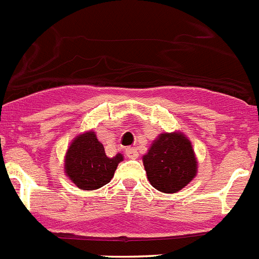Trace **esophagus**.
<instances>
[{
    "label": "esophagus",
    "mask_w": 259,
    "mask_h": 259,
    "mask_svg": "<svg viewBox=\"0 0 259 259\" xmlns=\"http://www.w3.org/2000/svg\"><path fill=\"white\" fill-rule=\"evenodd\" d=\"M125 154H127V157L130 158V159H136V158L139 157V153H137V150L135 149V148H127V149H125Z\"/></svg>",
    "instance_id": "obj_1"
}]
</instances>
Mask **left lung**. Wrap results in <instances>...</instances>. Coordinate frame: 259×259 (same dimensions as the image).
Returning <instances> with one entry per match:
<instances>
[{
	"mask_svg": "<svg viewBox=\"0 0 259 259\" xmlns=\"http://www.w3.org/2000/svg\"><path fill=\"white\" fill-rule=\"evenodd\" d=\"M150 184L162 193L182 191L196 178L198 162L191 140L183 132H164L143 155Z\"/></svg>",
	"mask_w": 259,
	"mask_h": 259,
	"instance_id": "obj_1",
	"label": "left lung"
}]
</instances>
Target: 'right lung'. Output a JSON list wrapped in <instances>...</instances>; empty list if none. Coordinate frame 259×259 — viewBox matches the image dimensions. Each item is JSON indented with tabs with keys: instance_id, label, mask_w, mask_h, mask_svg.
Returning a JSON list of instances; mask_svg holds the SVG:
<instances>
[{
	"instance_id": "right-lung-1",
	"label": "right lung",
	"mask_w": 259,
	"mask_h": 259,
	"mask_svg": "<svg viewBox=\"0 0 259 259\" xmlns=\"http://www.w3.org/2000/svg\"><path fill=\"white\" fill-rule=\"evenodd\" d=\"M124 159L118 153L107 157L104 145L93 130L77 135L71 141L65 155V174L79 189L95 191L113 179L114 172Z\"/></svg>"
}]
</instances>
